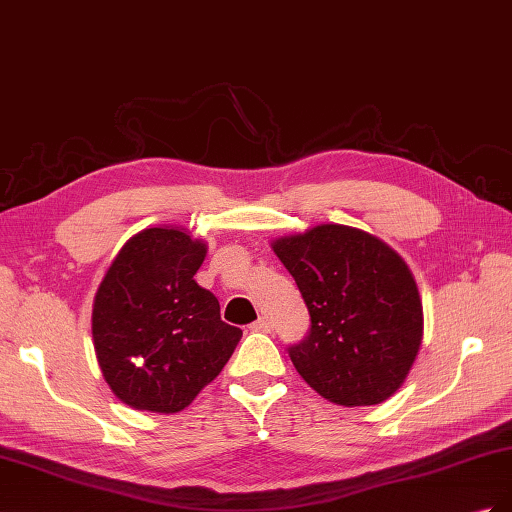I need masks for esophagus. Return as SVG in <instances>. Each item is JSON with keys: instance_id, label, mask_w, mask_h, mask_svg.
<instances>
[{"instance_id": "34e87169", "label": "esophagus", "mask_w": 512, "mask_h": 512, "mask_svg": "<svg viewBox=\"0 0 512 512\" xmlns=\"http://www.w3.org/2000/svg\"><path fill=\"white\" fill-rule=\"evenodd\" d=\"M250 329L252 331H260V333H269L273 329V324H271V320L267 316H260L256 322L250 324Z\"/></svg>"}]
</instances>
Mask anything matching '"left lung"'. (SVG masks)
Listing matches in <instances>:
<instances>
[{"label":"left lung","mask_w":512,"mask_h":512,"mask_svg":"<svg viewBox=\"0 0 512 512\" xmlns=\"http://www.w3.org/2000/svg\"><path fill=\"white\" fill-rule=\"evenodd\" d=\"M273 252L312 322L288 348L303 380L346 408L389 399L423 339V303L406 262L378 237L342 224L277 239Z\"/></svg>","instance_id":"obj_1"}]
</instances>
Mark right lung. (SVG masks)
Returning a JSON list of instances; mask_svg holds the SVG:
<instances>
[{"label": "right lung", "mask_w": 512, "mask_h": 512, "mask_svg": "<svg viewBox=\"0 0 512 512\" xmlns=\"http://www.w3.org/2000/svg\"><path fill=\"white\" fill-rule=\"evenodd\" d=\"M207 245L181 228L134 235L96 292L91 333L102 376L136 410L173 414L220 374L241 329L194 280Z\"/></svg>", "instance_id": "obj_1"}]
</instances>
